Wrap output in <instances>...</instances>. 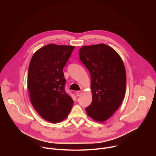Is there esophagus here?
I'll list each match as a JSON object with an SVG mask.
<instances>
[{
  "mask_svg": "<svg viewBox=\"0 0 156 156\" xmlns=\"http://www.w3.org/2000/svg\"><path fill=\"white\" fill-rule=\"evenodd\" d=\"M82 93H83V91H78L76 92V96H80Z\"/></svg>",
  "mask_w": 156,
  "mask_h": 156,
  "instance_id": "esophagus-1",
  "label": "esophagus"
}]
</instances>
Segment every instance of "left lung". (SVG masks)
<instances>
[{
    "label": "left lung",
    "instance_id": "8db88e82",
    "mask_svg": "<svg viewBox=\"0 0 156 156\" xmlns=\"http://www.w3.org/2000/svg\"><path fill=\"white\" fill-rule=\"evenodd\" d=\"M79 53L91 79L93 100L86 112L93 120L104 122L119 108L125 96L126 76L123 60L104 44L83 46Z\"/></svg>",
    "mask_w": 156,
    "mask_h": 156
}]
</instances>
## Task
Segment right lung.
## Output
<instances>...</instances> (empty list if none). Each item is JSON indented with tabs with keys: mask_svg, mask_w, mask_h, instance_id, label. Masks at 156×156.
<instances>
[{
	"mask_svg": "<svg viewBox=\"0 0 156 156\" xmlns=\"http://www.w3.org/2000/svg\"><path fill=\"white\" fill-rule=\"evenodd\" d=\"M74 49L72 46L48 44L37 50L30 63L28 87L31 102L40 116L51 123L64 120L73 104L65 91L63 69Z\"/></svg>",
	"mask_w": 156,
	"mask_h": 156,
	"instance_id": "add662e5",
	"label": "right lung"
}]
</instances>
